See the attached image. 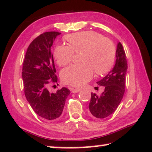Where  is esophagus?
Instances as JSON below:
<instances>
[{
  "label": "esophagus",
  "instance_id": "esophagus-1",
  "mask_svg": "<svg viewBox=\"0 0 152 152\" xmlns=\"http://www.w3.org/2000/svg\"><path fill=\"white\" fill-rule=\"evenodd\" d=\"M81 89H72V93H78L80 91Z\"/></svg>",
  "mask_w": 152,
  "mask_h": 152
}]
</instances>
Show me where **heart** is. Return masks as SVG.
<instances>
[{"mask_svg":"<svg viewBox=\"0 0 152 152\" xmlns=\"http://www.w3.org/2000/svg\"><path fill=\"white\" fill-rule=\"evenodd\" d=\"M67 45H58L54 50L56 63L66 65L73 60L74 54L83 53V63L72 65L61 72L63 82L72 87H80L91 80L95 71L98 75L108 73L113 66L116 56L115 44L108 38L93 31H81L67 35Z\"/></svg>","mask_w":152,"mask_h":152,"instance_id":"heart-1","label":"heart"}]
</instances>
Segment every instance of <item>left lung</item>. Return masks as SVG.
<instances>
[{
    "mask_svg": "<svg viewBox=\"0 0 152 152\" xmlns=\"http://www.w3.org/2000/svg\"><path fill=\"white\" fill-rule=\"evenodd\" d=\"M116 58L113 69L97 83L104 86V92L100 96L91 94L89 108L90 115L95 118L104 119L113 114L124 97L128 64L125 51L120 42L117 44Z\"/></svg>",
    "mask_w": 152,
    "mask_h": 152,
    "instance_id": "left-lung-1",
    "label": "left lung"
}]
</instances>
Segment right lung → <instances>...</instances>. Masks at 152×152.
Masks as SVG:
<instances>
[{
	"mask_svg": "<svg viewBox=\"0 0 152 152\" xmlns=\"http://www.w3.org/2000/svg\"><path fill=\"white\" fill-rule=\"evenodd\" d=\"M61 33L50 31L33 39L27 48L22 66L24 95L36 114L46 120L58 118L70 94L66 87L55 94L47 89L50 83H57L52 48Z\"/></svg>",
	"mask_w": 152,
	"mask_h": 152,
	"instance_id": "right-lung-1",
	"label": "right lung"
}]
</instances>
